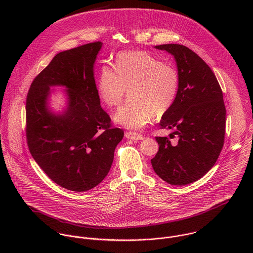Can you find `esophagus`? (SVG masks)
Segmentation results:
<instances>
[{
    "label": "esophagus",
    "mask_w": 253,
    "mask_h": 253,
    "mask_svg": "<svg viewBox=\"0 0 253 253\" xmlns=\"http://www.w3.org/2000/svg\"><path fill=\"white\" fill-rule=\"evenodd\" d=\"M126 137L128 138V139H131V140H142L144 137L142 134H139V133H136V132H126Z\"/></svg>",
    "instance_id": "esophagus-1"
}]
</instances>
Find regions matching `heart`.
Masks as SVG:
<instances>
[{"label": "heart", "mask_w": 253, "mask_h": 253, "mask_svg": "<svg viewBox=\"0 0 253 253\" xmlns=\"http://www.w3.org/2000/svg\"><path fill=\"white\" fill-rule=\"evenodd\" d=\"M179 73L170 63L161 62L145 51H124L117 55L114 69L104 65L97 79V92L108 107H118L128 89L126 104L115 121L129 129H138L154 117L172 107L179 88Z\"/></svg>", "instance_id": "heart-1"}]
</instances>
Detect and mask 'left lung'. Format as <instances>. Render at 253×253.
<instances>
[{
    "mask_svg": "<svg viewBox=\"0 0 253 253\" xmlns=\"http://www.w3.org/2000/svg\"><path fill=\"white\" fill-rule=\"evenodd\" d=\"M174 55L179 88L161 128L175 129L179 140L157 136L159 151L151 160L155 172L171 185H187L202 178L216 163L225 139L226 108L223 93L211 67L192 49L168 43L155 46Z\"/></svg>",
    "mask_w": 253,
    "mask_h": 253,
    "instance_id": "left-lung-1",
    "label": "left lung"
}]
</instances>
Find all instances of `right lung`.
Returning <instances> with one entry per match:
<instances>
[{"label":"right lung","mask_w":253,"mask_h":253,"mask_svg":"<svg viewBox=\"0 0 253 253\" xmlns=\"http://www.w3.org/2000/svg\"><path fill=\"white\" fill-rule=\"evenodd\" d=\"M101 42L56 54L37 75L26 97V140L43 172L57 185L84 192L105 178L124 130L114 127L101 108L93 64ZM65 85L70 104L65 114L46 107L49 86Z\"/></svg>","instance_id":"add662e5"}]
</instances>
